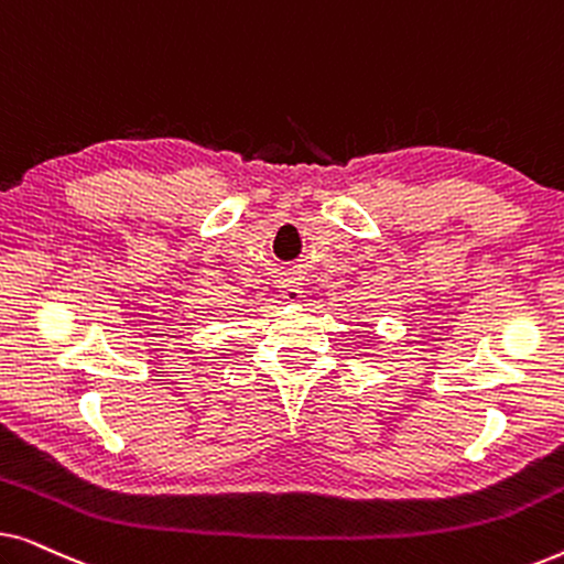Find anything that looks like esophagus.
<instances>
[{
    "mask_svg": "<svg viewBox=\"0 0 564 564\" xmlns=\"http://www.w3.org/2000/svg\"><path fill=\"white\" fill-rule=\"evenodd\" d=\"M280 292H282V297L288 300V303H297V300L303 297V290H300L297 276H292V274L282 276V280H280Z\"/></svg>",
    "mask_w": 564,
    "mask_h": 564,
    "instance_id": "1",
    "label": "esophagus"
}]
</instances>
